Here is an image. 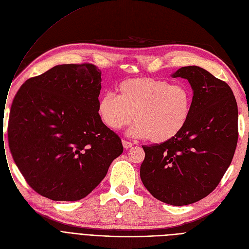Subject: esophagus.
<instances>
[{
  "instance_id": "1",
  "label": "esophagus",
  "mask_w": 249,
  "mask_h": 249,
  "mask_svg": "<svg viewBox=\"0 0 249 249\" xmlns=\"http://www.w3.org/2000/svg\"><path fill=\"white\" fill-rule=\"evenodd\" d=\"M123 145H124V149H129V148L133 147V143L129 142H126V141H123Z\"/></svg>"
}]
</instances>
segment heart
<instances>
[{
	"instance_id": "heart-1",
	"label": "heart",
	"mask_w": 249,
	"mask_h": 249,
	"mask_svg": "<svg viewBox=\"0 0 249 249\" xmlns=\"http://www.w3.org/2000/svg\"><path fill=\"white\" fill-rule=\"evenodd\" d=\"M118 93L116 96L107 92L99 97L97 113L101 122L112 130H120L135 120L137 124L129 134L147 138L153 143L176 138L188 124L193 107L190 89L164 80L127 79L120 83Z\"/></svg>"
}]
</instances>
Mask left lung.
I'll use <instances>...</instances> for the list:
<instances>
[{
  "label": "left lung",
  "mask_w": 249,
  "mask_h": 249,
  "mask_svg": "<svg viewBox=\"0 0 249 249\" xmlns=\"http://www.w3.org/2000/svg\"><path fill=\"white\" fill-rule=\"evenodd\" d=\"M172 77L191 85V115L175 139L143 145L140 175L156 199L183 206L209 195L230 166L238 140V109L229 85L204 68L182 67Z\"/></svg>",
  "instance_id": "left-lung-1"
}]
</instances>
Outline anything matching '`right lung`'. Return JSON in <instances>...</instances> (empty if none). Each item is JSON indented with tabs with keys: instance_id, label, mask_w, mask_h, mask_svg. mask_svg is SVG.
Returning <instances> with one entry per match:
<instances>
[{
	"instance_id": "obj_1",
	"label": "right lung",
	"mask_w": 249,
	"mask_h": 249,
	"mask_svg": "<svg viewBox=\"0 0 249 249\" xmlns=\"http://www.w3.org/2000/svg\"><path fill=\"white\" fill-rule=\"evenodd\" d=\"M101 71L63 64L28 79L11 107L8 140L27 183L54 201H77L104 180L124 148L97 113Z\"/></svg>"
}]
</instances>
